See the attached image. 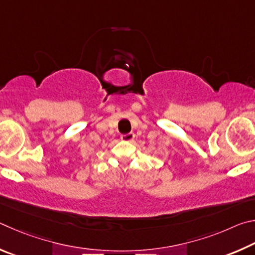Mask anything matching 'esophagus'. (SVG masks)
Instances as JSON below:
<instances>
[{
	"mask_svg": "<svg viewBox=\"0 0 255 255\" xmlns=\"http://www.w3.org/2000/svg\"><path fill=\"white\" fill-rule=\"evenodd\" d=\"M134 137H135V135H134V133H133V132L128 133V134L121 135V139H122L123 141H127V142H132L133 140H134Z\"/></svg>",
	"mask_w": 255,
	"mask_h": 255,
	"instance_id": "esophagus-1",
	"label": "esophagus"
}]
</instances>
